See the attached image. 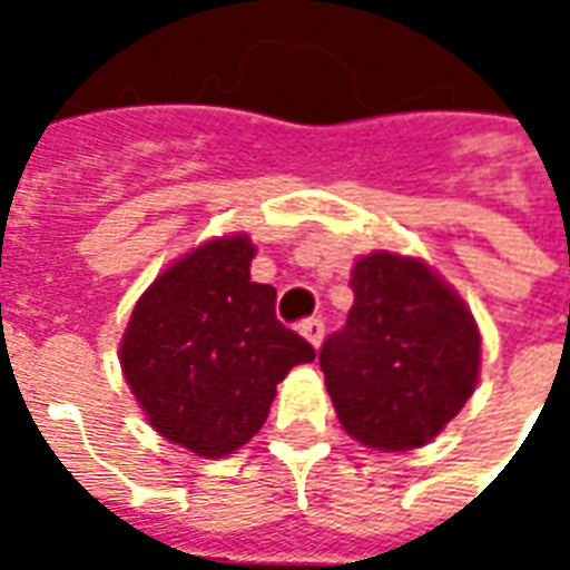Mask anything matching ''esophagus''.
I'll use <instances>...</instances> for the list:
<instances>
[{
  "label": "esophagus",
  "instance_id": "34e87169",
  "mask_svg": "<svg viewBox=\"0 0 570 570\" xmlns=\"http://www.w3.org/2000/svg\"><path fill=\"white\" fill-rule=\"evenodd\" d=\"M298 333L308 338L311 347L323 345V321H317V317H311V321L302 323V326H298Z\"/></svg>",
  "mask_w": 570,
  "mask_h": 570
}]
</instances>
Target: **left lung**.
Instances as JSON below:
<instances>
[{
	"label": "left lung",
	"instance_id": "obj_1",
	"mask_svg": "<svg viewBox=\"0 0 570 570\" xmlns=\"http://www.w3.org/2000/svg\"><path fill=\"white\" fill-rule=\"evenodd\" d=\"M354 305L321 351L338 424L375 452L428 445L479 384L482 335L449 281L419 256L354 259Z\"/></svg>",
	"mask_w": 570,
	"mask_h": 570
}]
</instances>
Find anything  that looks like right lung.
I'll return each mask as SVG.
<instances>
[{
	"mask_svg": "<svg viewBox=\"0 0 570 570\" xmlns=\"http://www.w3.org/2000/svg\"><path fill=\"white\" fill-rule=\"evenodd\" d=\"M249 235L213 237L137 298L118 363L142 415L198 458H225L262 430L293 366L314 347L274 317V286L249 281Z\"/></svg>",
	"mask_w": 570,
	"mask_h": 570,
	"instance_id": "obj_1",
	"label": "right lung"
}]
</instances>
